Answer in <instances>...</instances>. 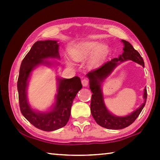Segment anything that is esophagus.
Listing matches in <instances>:
<instances>
[{
  "label": "esophagus",
  "instance_id": "1",
  "mask_svg": "<svg viewBox=\"0 0 160 160\" xmlns=\"http://www.w3.org/2000/svg\"><path fill=\"white\" fill-rule=\"evenodd\" d=\"M89 84V80L88 79H83L82 80V85L83 87H87Z\"/></svg>",
  "mask_w": 160,
  "mask_h": 160
}]
</instances>
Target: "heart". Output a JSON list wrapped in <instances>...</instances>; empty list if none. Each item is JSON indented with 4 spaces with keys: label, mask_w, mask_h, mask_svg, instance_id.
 <instances>
[{
    "label": "heart",
    "mask_w": 160,
    "mask_h": 160,
    "mask_svg": "<svg viewBox=\"0 0 160 160\" xmlns=\"http://www.w3.org/2000/svg\"><path fill=\"white\" fill-rule=\"evenodd\" d=\"M109 53L106 45L99 42H85L75 46L70 51V55L75 61H83L92 56V63L95 64L104 60Z\"/></svg>",
    "instance_id": "heart-1"
}]
</instances>
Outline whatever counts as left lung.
Masks as SVG:
<instances>
[{
	"mask_svg": "<svg viewBox=\"0 0 160 160\" xmlns=\"http://www.w3.org/2000/svg\"><path fill=\"white\" fill-rule=\"evenodd\" d=\"M121 42L124 45L123 48V52L119 56L118 58H114L109 61H107L98 68L91 70L87 74V76L90 80V88L93 93L92 95L90 104L92 115L97 124L108 129H123L133 123L145 107L148 96L147 90L145 88L143 94L144 102L131 114L126 116L113 115L105 106L101 85L105 78L112 73L113 69L121 62L128 60H131L141 65L143 67L145 66L144 61L141 56L132 47V46L126 40H121Z\"/></svg>",
	"mask_w": 160,
	"mask_h": 160,
	"instance_id": "left-lung-1",
	"label": "left lung"
}]
</instances>
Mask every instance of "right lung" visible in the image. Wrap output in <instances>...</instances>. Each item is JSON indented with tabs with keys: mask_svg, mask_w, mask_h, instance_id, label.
<instances>
[{
	"mask_svg": "<svg viewBox=\"0 0 160 160\" xmlns=\"http://www.w3.org/2000/svg\"><path fill=\"white\" fill-rule=\"evenodd\" d=\"M57 41H38L22 61L18 80L19 104L21 113L29 123L44 131H53L66 125L69 120L73 99L82 88L80 78L75 76L70 79L58 78V92L56 102L48 112H39L29 106L27 97L28 79L31 72L39 65L51 66L47 58H60Z\"/></svg>",
	"mask_w": 160,
	"mask_h": 160,
	"instance_id": "obj_1",
	"label": "right lung"
}]
</instances>
